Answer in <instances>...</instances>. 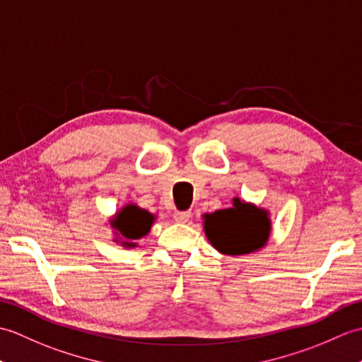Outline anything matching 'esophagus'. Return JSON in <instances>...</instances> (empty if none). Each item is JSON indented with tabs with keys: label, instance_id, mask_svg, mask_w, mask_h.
<instances>
[{
	"label": "esophagus",
	"instance_id": "1",
	"mask_svg": "<svg viewBox=\"0 0 362 362\" xmlns=\"http://www.w3.org/2000/svg\"><path fill=\"white\" fill-rule=\"evenodd\" d=\"M190 216H192L190 211H180L175 214V220L178 223H187L190 220Z\"/></svg>",
	"mask_w": 362,
	"mask_h": 362
}]
</instances>
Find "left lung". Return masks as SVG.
I'll return each mask as SVG.
<instances>
[{
    "label": "left lung",
    "mask_w": 362,
    "mask_h": 362,
    "mask_svg": "<svg viewBox=\"0 0 362 362\" xmlns=\"http://www.w3.org/2000/svg\"><path fill=\"white\" fill-rule=\"evenodd\" d=\"M204 232L211 245L221 254H249L267 245L271 234L269 214L234 198L232 207L204 215Z\"/></svg>",
    "instance_id": "8db88e82"
}]
</instances>
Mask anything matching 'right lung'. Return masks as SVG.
I'll list each match as a JSON object with an SVG mask.
<instances>
[{
	"mask_svg": "<svg viewBox=\"0 0 362 362\" xmlns=\"http://www.w3.org/2000/svg\"><path fill=\"white\" fill-rule=\"evenodd\" d=\"M153 221L155 215L146 209H141L136 204H127L110 220V226L115 229L117 237L115 242H120L125 247H134V240L147 235Z\"/></svg>",
	"mask_w": 362,
	"mask_h": 362,
	"instance_id": "right-lung-1",
	"label": "right lung"
}]
</instances>
